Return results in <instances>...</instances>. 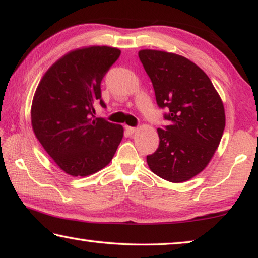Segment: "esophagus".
<instances>
[{
	"label": "esophagus",
	"instance_id": "obj_1",
	"mask_svg": "<svg viewBox=\"0 0 258 258\" xmlns=\"http://www.w3.org/2000/svg\"><path fill=\"white\" fill-rule=\"evenodd\" d=\"M125 129H126V132H128L129 134H134V133H136V132H137V128H135V126H129V125H126V126H125Z\"/></svg>",
	"mask_w": 258,
	"mask_h": 258
}]
</instances>
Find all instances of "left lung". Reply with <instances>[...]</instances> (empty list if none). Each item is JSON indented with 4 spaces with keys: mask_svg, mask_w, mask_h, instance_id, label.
<instances>
[{
    "mask_svg": "<svg viewBox=\"0 0 258 258\" xmlns=\"http://www.w3.org/2000/svg\"><path fill=\"white\" fill-rule=\"evenodd\" d=\"M138 56L158 106L169 109V124L157 130L159 148L146 161L161 179L185 182L207 167L219 146L226 123L223 100L208 75L187 57L156 49H142Z\"/></svg>",
    "mask_w": 258,
    "mask_h": 258,
    "instance_id": "1",
    "label": "left lung"
}]
</instances>
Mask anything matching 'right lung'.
<instances>
[{
	"instance_id": "1",
	"label": "right lung",
	"mask_w": 258,
	"mask_h": 258,
	"mask_svg": "<svg viewBox=\"0 0 258 258\" xmlns=\"http://www.w3.org/2000/svg\"><path fill=\"white\" fill-rule=\"evenodd\" d=\"M121 50L89 46L70 50L43 75L31 106V124L63 172L89 176L106 167L123 138V126L94 117L100 83Z\"/></svg>"
}]
</instances>
